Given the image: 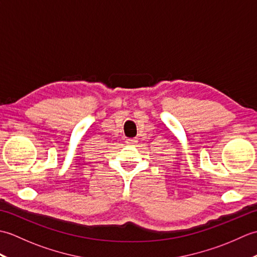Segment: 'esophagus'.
I'll return each mask as SVG.
<instances>
[{
    "label": "esophagus",
    "mask_w": 257,
    "mask_h": 257,
    "mask_svg": "<svg viewBox=\"0 0 257 257\" xmlns=\"http://www.w3.org/2000/svg\"><path fill=\"white\" fill-rule=\"evenodd\" d=\"M125 144H127L128 146H136L138 144V140H137V138H132V139H127L125 140Z\"/></svg>",
    "instance_id": "1"
}]
</instances>
